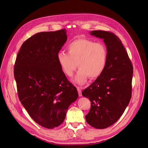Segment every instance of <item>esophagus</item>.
I'll list each match as a JSON object with an SVG mask.
<instances>
[{"mask_svg":"<svg viewBox=\"0 0 148 148\" xmlns=\"http://www.w3.org/2000/svg\"><path fill=\"white\" fill-rule=\"evenodd\" d=\"M77 90H78V95H79V96H82V88L80 87H77Z\"/></svg>","mask_w":148,"mask_h":148,"instance_id":"1","label":"esophagus"}]
</instances>
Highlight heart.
<instances>
[{"mask_svg": "<svg viewBox=\"0 0 148 148\" xmlns=\"http://www.w3.org/2000/svg\"><path fill=\"white\" fill-rule=\"evenodd\" d=\"M68 52L60 51L57 53V61L62 70L71 77L79 68L73 81L84 84L88 78L95 79L104 71L107 61V49L103 43L96 42L88 39H77L67 46Z\"/></svg>", "mask_w": 148, "mask_h": 148, "instance_id": "obj_1", "label": "heart"}]
</instances>
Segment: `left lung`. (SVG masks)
<instances>
[{"label":"left lung","instance_id":"left-lung-1","mask_svg":"<svg viewBox=\"0 0 148 148\" xmlns=\"http://www.w3.org/2000/svg\"><path fill=\"white\" fill-rule=\"evenodd\" d=\"M90 34L103 39L108 52L106 68L82 92L89 98L91 109L85 116L94 128L104 129L122 116L132 97L133 65L120 39L109 31H92Z\"/></svg>","mask_w":148,"mask_h":148}]
</instances>
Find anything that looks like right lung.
Listing matches in <instances>:
<instances>
[{
  "instance_id": "obj_1",
  "label": "right lung",
  "mask_w": 148,
  "mask_h": 148,
  "mask_svg": "<svg viewBox=\"0 0 148 148\" xmlns=\"http://www.w3.org/2000/svg\"><path fill=\"white\" fill-rule=\"evenodd\" d=\"M66 31L41 32L25 41L16 56L14 77L21 104L36 122L48 129L59 127L78 97L57 61Z\"/></svg>"
}]
</instances>
